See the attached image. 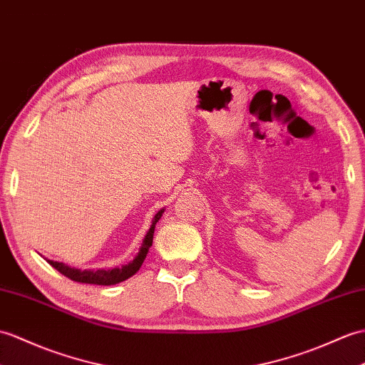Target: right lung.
<instances>
[{
    "mask_svg": "<svg viewBox=\"0 0 365 365\" xmlns=\"http://www.w3.org/2000/svg\"><path fill=\"white\" fill-rule=\"evenodd\" d=\"M165 208H162L158 213L152 219V225L148 230L146 236H144L143 244L140 247L138 255L133 258V261H130L129 264L121 266V267H115V269H98V270H81V269H74L63 264V262L58 261H53L48 259V262L54 269H57L58 272L62 275L68 277L73 282L78 283H87V284H99V286H110V284H116L121 283L124 279L130 278L132 275H135L140 270L144 258H146L149 247L152 245V240H154V230H155V224L158 222V219L163 216Z\"/></svg>",
    "mask_w": 365,
    "mask_h": 365,
    "instance_id": "obj_1",
    "label": "right lung"
}]
</instances>
